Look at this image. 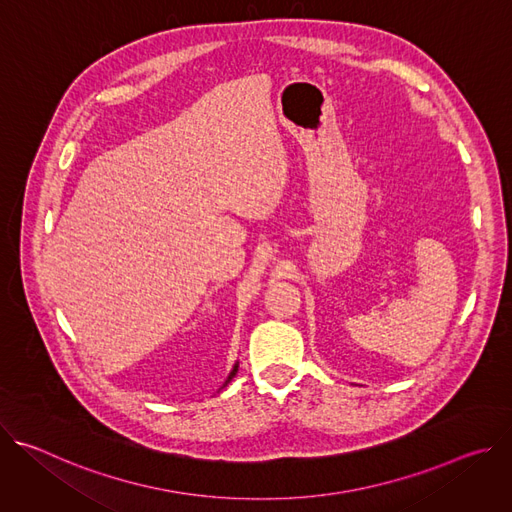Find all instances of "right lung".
I'll list each match as a JSON object with an SVG mask.
<instances>
[{"label": "right lung", "instance_id": "add662e5", "mask_svg": "<svg viewBox=\"0 0 512 512\" xmlns=\"http://www.w3.org/2000/svg\"><path fill=\"white\" fill-rule=\"evenodd\" d=\"M237 371H239V362H237V364H235V367H233V371H231V373H229V377H227V381H225V385H223V387H227V385H229V383H231V381H233V377H235V375H237Z\"/></svg>", "mask_w": 512, "mask_h": 512}]
</instances>
